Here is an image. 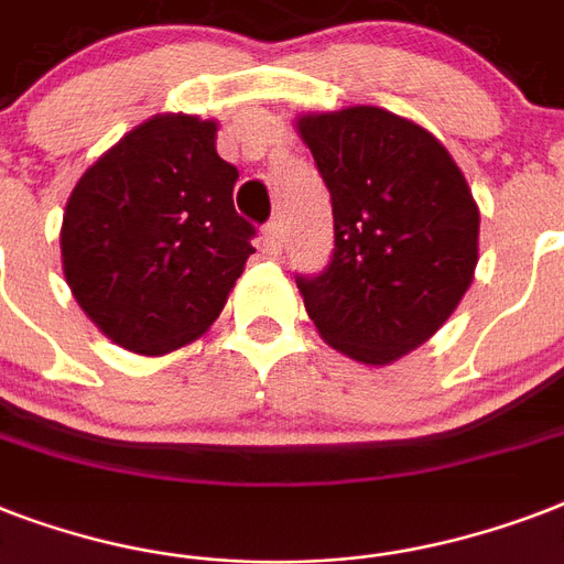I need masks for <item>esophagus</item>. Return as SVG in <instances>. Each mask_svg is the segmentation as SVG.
<instances>
[{
  "instance_id": "34e87169",
  "label": "esophagus",
  "mask_w": 564,
  "mask_h": 564,
  "mask_svg": "<svg viewBox=\"0 0 564 564\" xmlns=\"http://www.w3.org/2000/svg\"><path fill=\"white\" fill-rule=\"evenodd\" d=\"M263 248L269 254H278L283 248V228L281 221H269L263 230Z\"/></svg>"
}]
</instances>
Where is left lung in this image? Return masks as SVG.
Listing matches in <instances>:
<instances>
[{"label": "left lung", "mask_w": 564, "mask_h": 564, "mask_svg": "<svg viewBox=\"0 0 564 564\" xmlns=\"http://www.w3.org/2000/svg\"><path fill=\"white\" fill-rule=\"evenodd\" d=\"M299 134L334 204V257L299 274L330 348L386 366L445 325L474 281L480 210L436 137L383 108L304 113Z\"/></svg>", "instance_id": "8db88e82"}]
</instances>
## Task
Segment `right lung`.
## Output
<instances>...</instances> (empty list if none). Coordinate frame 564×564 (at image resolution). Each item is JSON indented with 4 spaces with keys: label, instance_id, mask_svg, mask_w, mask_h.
I'll return each instance as SVG.
<instances>
[{
    "label": "right lung",
    "instance_id": "1",
    "mask_svg": "<svg viewBox=\"0 0 564 564\" xmlns=\"http://www.w3.org/2000/svg\"><path fill=\"white\" fill-rule=\"evenodd\" d=\"M237 178L216 154V122L187 113L152 117L84 172L61 257L101 334L161 357L216 322L254 254V225L234 210Z\"/></svg>",
    "mask_w": 564,
    "mask_h": 564
}]
</instances>
